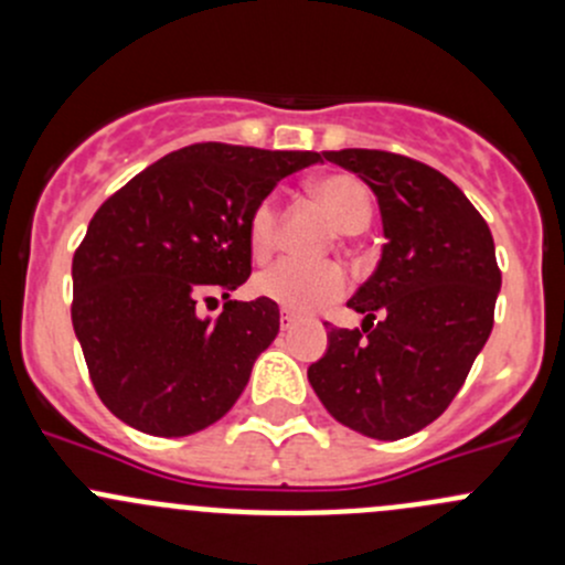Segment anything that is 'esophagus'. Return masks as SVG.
Listing matches in <instances>:
<instances>
[{"label":"esophagus","instance_id":"esophagus-1","mask_svg":"<svg viewBox=\"0 0 565 565\" xmlns=\"http://www.w3.org/2000/svg\"><path fill=\"white\" fill-rule=\"evenodd\" d=\"M295 322H298V319L289 315V311H281V330H289Z\"/></svg>","mask_w":565,"mask_h":565}]
</instances>
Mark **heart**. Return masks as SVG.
Segmentation results:
<instances>
[{"instance_id":"heart-1","label":"heart","mask_w":565,"mask_h":565,"mask_svg":"<svg viewBox=\"0 0 565 565\" xmlns=\"http://www.w3.org/2000/svg\"><path fill=\"white\" fill-rule=\"evenodd\" d=\"M309 191L328 207L333 224L344 235H358L372 221L374 196L366 182H361L358 177L341 172L322 174L311 180ZM276 204L273 199H262L248 215V248L254 259H265L276 246ZM344 289L347 278L333 262L311 265V262L300 259H278L276 265L254 278V292L278 303L289 315H311V311L339 300Z\"/></svg>"}]
</instances>
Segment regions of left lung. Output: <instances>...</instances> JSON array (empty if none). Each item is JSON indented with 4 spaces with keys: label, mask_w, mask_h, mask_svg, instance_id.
Wrapping results in <instances>:
<instances>
[{
    "label": "left lung",
    "mask_w": 565,
    "mask_h": 565,
    "mask_svg": "<svg viewBox=\"0 0 565 565\" xmlns=\"http://www.w3.org/2000/svg\"><path fill=\"white\" fill-rule=\"evenodd\" d=\"M374 191L385 246L347 300L355 330L330 328L309 383L339 424L402 440L446 413L487 344L500 267L487 221L426 163L383 150L322 152Z\"/></svg>",
    "instance_id": "8db88e82"
}]
</instances>
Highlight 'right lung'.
<instances>
[{
  "label": "right lung",
  "mask_w": 565,
  "mask_h": 565,
  "mask_svg": "<svg viewBox=\"0 0 565 565\" xmlns=\"http://www.w3.org/2000/svg\"><path fill=\"white\" fill-rule=\"evenodd\" d=\"M319 152L182 147L100 204L73 256V330L100 402L134 429L185 437L224 418L278 333L267 298L230 300L250 276L248 215ZM221 288L218 320L195 300Z\"/></svg>",
  "instance_id": "add662e5"
}]
</instances>
